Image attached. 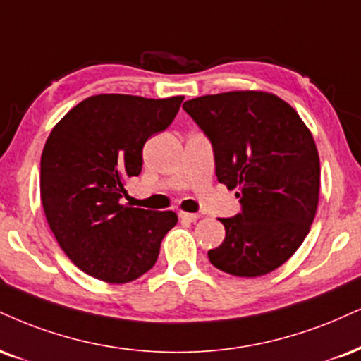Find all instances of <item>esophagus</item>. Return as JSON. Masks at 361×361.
<instances>
[{
  "label": "esophagus",
  "instance_id": "esophagus-1",
  "mask_svg": "<svg viewBox=\"0 0 361 361\" xmlns=\"http://www.w3.org/2000/svg\"><path fill=\"white\" fill-rule=\"evenodd\" d=\"M180 219L181 220H188V222H197L200 219L198 214H188V212H180Z\"/></svg>",
  "mask_w": 361,
  "mask_h": 361
}]
</instances>
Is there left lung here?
<instances>
[{"label":"left lung","instance_id":"left-lung-1","mask_svg":"<svg viewBox=\"0 0 361 361\" xmlns=\"http://www.w3.org/2000/svg\"><path fill=\"white\" fill-rule=\"evenodd\" d=\"M214 146L215 175L242 212L220 219L225 238L208 259L238 277L281 267L299 249L319 200L314 139L288 102L262 90L202 95L183 104Z\"/></svg>","mask_w":361,"mask_h":361}]
</instances>
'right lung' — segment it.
<instances>
[{
	"instance_id": "right-lung-1",
	"label": "right lung",
	"mask_w": 361,
	"mask_h": 361,
	"mask_svg": "<svg viewBox=\"0 0 361 361\" xmlns=\"http://www.w3.org/2000/svg\"><path fill=\"white\" fill-rule=\"evenodd\" d=\"M183 95L87 97L51 129L42 153L40 197L50 230L85 274L124 284L154 266L175 212L123 205L128 178L142 166V146L180 111Z\"/></svg>"
}]
</instances>
